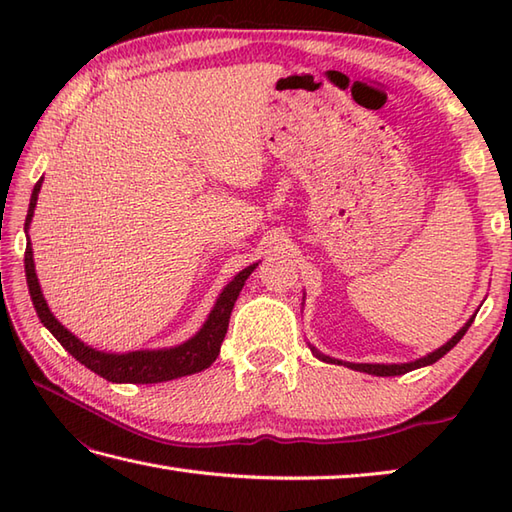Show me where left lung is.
<instances>
[{
  "label": "left lung",
  "mask_w": 512,
  "mask_h": 512,
  "mask_svg": "<svg viewBox=\"0 0 512 512\" xmlns=\"http://www.w3.org/2000/svg\"><path fill=\"white\" fill-rule=\"evenodd\" d=\"M473 319H475V314H473V317H471L469 321L464 323V328H462L458 334H455L449 343H444L442 347H438L436 352H431V354L422 356V358H418V361H411V363H400V365H380V363H343V361H336V358H330V356L321 354L319 350H314V347H310V350H312V354L317 356L319 361H323V363L345 365V367H350V369H356V372H365V374H374V376H400V374H407V372H411V369H418V367H424V365H433L436 361H440V358H442L444 354L451 352L453 347L460 343V339H462V336L466 334V330L471 328Z\"/></svg>",
  "instance_id": "1"
}]
</instances>
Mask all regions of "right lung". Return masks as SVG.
I'll return each mask as SVG.
<instances>
[{
    "instance_id": "right-lung-1",
    "label": "right lung",
    "mask_w": 512,
    "mask_h": 512,
    "mask_svg": "<svg viewBox=\"0 0 512 512\" xmlns=\"http://www.w3.org/2000/svg\"><path fill=\"white\" fill-rule=\"evenodd\" d=\"M43 178L35 184L30 195V206L26 215V228L30 226L32 215H35L37 206V195L41 189ZM26 281L30 290L32 306L37 310V317L41 323L52 332L54 339H57L65 350H68L76 361L92 369L94 374L103 376L105 380H112V383H136V385H149V383H165V380H173L180 376H189L195 372H202V369L209 367L217 354H220V345L228 330V319H231V312L239 292L244 288V281L248 275L253 273L257 264L244 268L242 273H237L233 281H228L222 295L217 297L215 306L209 314V319L200 328V332L191 336L189 341L182 345L167 347V350H140V352H129V354H107L99 352L94 347L85 345L83 341L76 339L72 332H68L63 325L52 317L46 299L41 295L37 273H35V262H32V246L30 239L26 244Z\"/></svg>"
}]
</instances>
